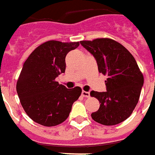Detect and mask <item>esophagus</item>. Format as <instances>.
Listing matches in <instances>:
<instances>
[{
  "label": "esophagus",
  "instance_id": "34e87169",
  "mask_svg": "<svg viewBox=\"0 0 155 155\" xmlns=\"http://www.w3.org/2000/svg\"><path fill=\"white\" fill-rule=\"evenodd\" d=\"M82 97H90V93H89L88 91H82Z\"/></svg>",
  "mask_w": 155,
  "mask_h": 155
}]
</instances>
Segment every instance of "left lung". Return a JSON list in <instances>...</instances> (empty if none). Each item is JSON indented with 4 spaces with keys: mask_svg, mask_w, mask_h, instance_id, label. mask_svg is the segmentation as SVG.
Listing matches in <instances>:
<instances>
[{
    "mask_svg": "<svg viewBox=\"0 0 155 155\" xmlns=\"http://www.w3.org/2000/svg\"><path fill=\"white\" fill-rule=\"evenodd\" d=\"M80 43L95 57L99 73L107 76V91L90 93L100 102L91 118L104 125L121 123L131 115L139 101L143 73L133 55L114 39L98 38Z\"/></svg>",
    "mask_w": 155,
    "mask_h": 155,
    "instance_id": "8db88e82",
    "label": "left lung"
}]
</instances>
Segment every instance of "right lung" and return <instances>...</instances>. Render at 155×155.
Wrapping results in <instances>:
<instances>
[{"label": "right lung", "mask_w": 155, "mask_h": 155, "mask_svg": "<svg viewBox=\"0 0 155 155\" xmlns=\"http://www.w3.org/2000/svg\"><path fill=\"white\" fill-rule=\"evenodd\" d=\"M79 42L49 40L34 50L25 62L16 83V91L25 113L35 122L55 126L68 117L82 89L66 88L56 81L65 72V57Z\"/></svg>", "instance_id": "add662e5"}]
</instances>
